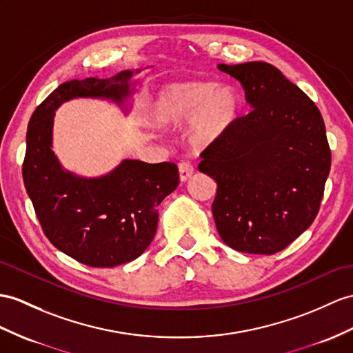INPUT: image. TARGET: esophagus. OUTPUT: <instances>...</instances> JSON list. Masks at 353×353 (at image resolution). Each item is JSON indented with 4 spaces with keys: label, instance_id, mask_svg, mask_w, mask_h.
Instances as JSON below:
<instances>
[{
    "label": "esophagus",
    "instance_id": "esophagus-1",
    "mask_svg": "<svg viewBox=\"0 0 353 353\" xmlns=\"http://www.w3.org/2000/svg\"><path fill=\"white\" fill-rule=\"evenodd\" d=\"M178 170H179V179H181V181L184 183V181H187V179L193 175L194 168H193V165L188 160H183V161H179Z\"/></svg>",
    "mask_w": 353,
    "mask_h": 353
}]
</instances>
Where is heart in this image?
<instances>
[{"mask_svg":"<svg viewBox=\"0 0 353 353\" xmlns=\"http://www.w3.org/2000/svg\"><path fill=\"white\" fill-rule=\"evenodd\" d=\"M239 97L230 87L212 82L172 83L151 97L145 119L152 127L178 125L192 118L190 139L196 145L216 141L234 124Z\"/></svg>","mask_w":353,"mask_h":353,"instance_id":"b5f03b06","label":"heart"}]
</instances>
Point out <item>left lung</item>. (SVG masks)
<instances>
[{"mask_svg": "<svg viewBox=\"0 0 353 353\" xmlns=\"http://www.w3.org/2000/svg\"><path fill=\"white\" fill-rule=\"evenodd\" d=\"M253 109L206 147L199 170L216 179L220 238L243 253L274 254L310 228L331 169L319 109L274 65L219 64Z\"/></svg>", "mask_w": 353, "mask_h": 353, "instance_id": "left-lung-1", "label": "left lung"}]
</instances>
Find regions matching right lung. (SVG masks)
<instances>
[{
    "label": "right lung",
    "mask_w": 353,
    "mask_h": 353,
    "mask_svg": "<svg viewBox=\"0 0 353 353\" xmlns=\"http://www.w3.org/2000/svg\"><path fill=\"white\" fill-rule=\"evenodd\" d=\"M139 72V70H137ZM133 72L108 79L87 77L59 85L30 118L23 184L48 239L58 250L94 268H112L139 257L157 230V206L179 184L175 163L124 160L110 174L81 178L59 165L52 151L57 108L76 97H130Z\"/></svg>",
    "instance_id": "add662e5"
}]
</instances>
